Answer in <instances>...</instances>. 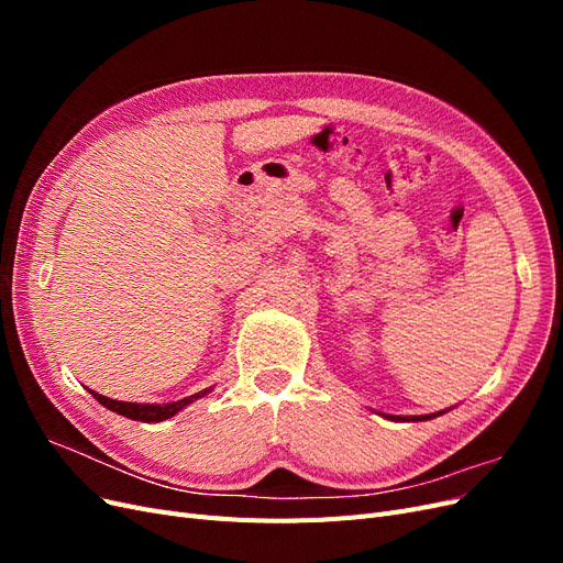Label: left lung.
Here are the masks:
<instances>
[{"mask_svg":"<svg viewBox=\"0 0 563 563\" xmlns=\"http://www.w3.org/2000/svg\"><path fill=\"white\" fill-rule=\"evenodd\" d=\"M441 413H446V411L430 413V416H385V418H389V420H401V422H420V420H432V418H437V416H441Z\"/></svg>","mask_w":563,"mask_h":563,"instance_id":"left-lung-1","label":"left lung"}]
</instances>
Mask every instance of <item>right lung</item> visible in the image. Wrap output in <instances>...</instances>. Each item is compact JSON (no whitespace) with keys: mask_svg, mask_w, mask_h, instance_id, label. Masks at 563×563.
I'll return each instance as SVG.
<instances>
[{"mask_svg":"<svg viewBox=\"0 0 563 563\" xmlns=\"http://www.w3.org/2000/svg\"><path fill=\"white\" fill-rule=\"evenodd\" d=\"M89 391L93 395V399H98V401L103 404L106 408H110V411H114V413H119V416L131 418V420H141V422H162V420L174 418L178 411H183V408H185L187 404H192V401H197V399H201V397H207L209 391H211V387H209V389H201V391H197V395H192V397H185V399L172 401V404H135V401H117V399H110V397L98 395V391H93V389H89Z\"/></svg>","mask_w":563,"mask_h":563,"instance_id":"1","label":"right lung"}]
</instances>
